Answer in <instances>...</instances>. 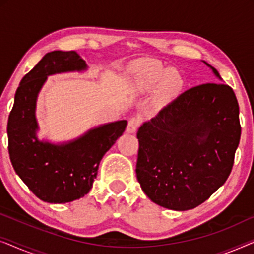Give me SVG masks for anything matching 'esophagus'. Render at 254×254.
Listing matches in <instances>:
<instances>
[{"label":"esophagus","mask_w":254,"mask_h":254,"mask_svg":"<svg viewBox=\"0 0 254 254\" xmlns=\"http://www.w3.org/2000/svg\"><path fill=\"white\" fill-rule=\"evenodd\" d=\"M138 126H140V120L136 119V118H131V119H129V121H128V125L126 128L127 133H135Z\"/></svg>","instance_id":"esophagus-1"}]
</instances>
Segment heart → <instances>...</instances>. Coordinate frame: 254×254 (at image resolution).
Here are the masks:
<instances>
[{
  "label": "heart",
  "mask_w": 254,
  "mask_h": 254,
  "mask_svg": "<svg viewBox=\"0 0 254 254\" xmlns=\"http://www.w3.org/2000/svg\"><path fill=\"white\" fill-rule=\"evenodd\" d=\"M162 81L163 83L159 89V95L165 97L178 88L180 84V77L177 74L159 68H147L140 74L136 85L142 91H150Z\"/></svg>",
  "instance_id": "obj_1"
}]
</instances>
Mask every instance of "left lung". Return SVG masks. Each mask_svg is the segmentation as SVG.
I'll return each instance as SVG.
<instances>
[{"mask_svg": "<svg viewBox=\"0 0 254 254\" xmlns=\"http://www.w3.org/2000/svg\"><path fill=\"white\" fill-rule=\"evenodd\" d=\"M137 138L136 177L145 195L168 209H193L223 185L234 165L241 140L234 90L224 83L187 90L145 121Z\"/></svg>", "mask_w": 254, "mask_h": 254, "instance_id": "8db88e82", "label": "left lung"}]
</instances>
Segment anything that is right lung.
I'll return each mask as SVG.
<instances>
[{"label": "right lung", "mask_w": 254, "mask_h": 254, "mask_svg": "<svg viewBox=\"0 0 254 254\" xmlns=\"http://www.w3.org/2000/svg\"><path fill=\"white\" fill-rule=\"evenodd\" d=\"M85 70L88 65L75 51L50 52L24 76L16 91L8 119L10 161L19 178L45 202H71L88 194L103 156L127 126L126 120L104 124L62 143L38 137L37 99L48 76Z\"/></svg>", "instance_id": "add662e5"}]
</instances>
